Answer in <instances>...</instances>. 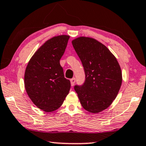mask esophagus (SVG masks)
<instances>
[{"mask_svg":"<svg viewBox=\"0 0 146 146\" xmlns=\"http://www.w3.org/2000/svg\"><path fill=\"white\" fill-rule=\"evenodd\" d=\"M70 82H71V86H74L75 83V78H72L70 79Z\"/></svg>","mask_w":146,"mask_h":146,"instance_id":"esophagus-1","label":"esophagus"}]
</instances>
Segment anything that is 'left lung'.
Instances as JSON below:
<instances>
[{
  "instance_id": "obj_1",
  "label": "left lung",
  "mask_w": 146,
  "mask_h": 146,
  "mask_svg": "<svg viewBox=\"0 0 146 146\" xmlns=\"http://www.w3.org/2000/svg\"><path fill=\"white\" fill-rule=\"evenodd\" d=\"M84 69L82 86H75L81 104L87 111L98 113L116 98L122 84V72L115 56L106 46L88 37L72 41Z\"/></svg>"
}]
</instances>
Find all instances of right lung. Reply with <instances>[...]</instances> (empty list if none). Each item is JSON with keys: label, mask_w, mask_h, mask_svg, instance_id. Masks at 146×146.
Here are the masks:
<instances>
[{"label": "right lung", "mask_w": 146, "mask_h": 146, "mask_svg": "<svg viewBox=\"0 0 146 146\" xmlns=\"http://www.w3.org/2000/svg\"><path fill=\"white\" fill-rule=\"evenodd\" d=\"M69 39V36L61 35L47 40L34 53L25 69L24 84L27 95L45 112L60 108L71 88L60 64Z\"/></svg>", "instance_id": "1"}]
</instances>
